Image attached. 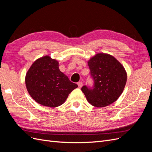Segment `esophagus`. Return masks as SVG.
Returning a JSON list of instances; mask_svg holds the SVG:
<instances>
[{
	"instance_id": "esophagus-1",
	"label": "esophagus",
	"mask_w": 152,
	"mask_h": 152,
	"mask_svg": "<svg viewBox=\"0 0 152 152\" xmlns=\"http://www.w3.org/2000/svg\"><path fill=\"white\" fill-rule=\"evenodd\" d=\"M77 85H78V86H79V87H82V86H83V83H82V82H79L77 83Z\"/></svg>"
}]
</instances>
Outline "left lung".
Listing matches in <instances>:
<instances>
[{
  "label": "left lung",
  "mask_w": 152,
  "mask_h": 152,
  "mask_svg": "<svg viewBox=\"0 0 152 152\" xmlns=\"http://www.w3.org/2000/svg\"><path fill=\"white\" fill-rule=\"evenodd\" d=\"M94 84L93 88L82 87L91 105L104 107L118 99L127 82V72L122 64L113 56L98 53L87 61Z\"/></svg>",
  "instance_id": "1"
}]
</instances>
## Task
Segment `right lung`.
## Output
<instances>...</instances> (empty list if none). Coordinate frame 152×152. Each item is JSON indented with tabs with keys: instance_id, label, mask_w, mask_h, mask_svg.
<instances>
[{
	"instance_id": "1",
	"label": "right lung",
	"mask_w": 152,
	"mask_h": 152,
	"mask_svg": "<svg viewBox=\"0 0 152 152\" xmlns=\"http://www.w3.org/2000/svg\"><path fill=\"white\" fill-rule=\"evenodd\" d=\"M29 94L37 103L57 107L65 103L68 94L78 87L59 70V63L48 55L35 60L25 76Z\"/></svg>"
}]
</instances>
